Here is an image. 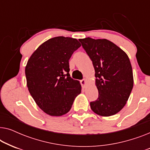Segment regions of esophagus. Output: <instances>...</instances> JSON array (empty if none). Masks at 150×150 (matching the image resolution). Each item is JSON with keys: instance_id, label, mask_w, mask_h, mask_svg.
Segmentation results:
<instances>
[{"instance_id": "obj_1", "label": "esophagus", "mask_w": 150, "mask_h": 150, "mask_svg": "<svg viewBox=\"0 0 150 150\" xmlns=\"http://www.w3.org/2000/svg\"><path fill=\"white\" fill-rule=\"evenodd\" d=\"M81 83L82 87L85 88L86 84H87V80H86V79H83V80H82V81H81Z\"/></svg>"}]
</instances>
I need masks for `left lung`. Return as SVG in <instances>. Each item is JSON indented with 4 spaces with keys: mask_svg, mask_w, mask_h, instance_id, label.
Segmentation results:
<instances>
[{
    "mask_svg": "<svg viewBox=\"0 0 150 150\" xmlns=\"http://www.w3.org/2000/svg\"><path fill=\"white\" fill-rule=\"evenodd\" d=\"M91 59L95 69L98 98L90 102L91 110L102 117L114 115L126 105L134 79L128 55L106 39L79 40Z\"/></svg>",
    "mask_w": 150,
    "mask_h": 150,
    "instance_id": "8db88e82",
    "label": "left lung"
}]
</instances>
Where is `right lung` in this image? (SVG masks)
Masks as SVG:
<instances>
[{
	"label": "right lung",
	"mask_w": 150,
	"mask_h": 150,
	"mask_svg": "<svg viewBox=\"0 0 150 150\" xmlns=\"http://www.w3.org/2000/svg\"><path fill=\"white\" fill-rule=\"evenodd\" d=\"M81 46L76 39L56 37L41 44L28 59L25 67L28 89L47 115L59 117L67 113L81 93L80 82L69 74V59Z\"/></svg>",
	"instance_id": "add662e5"
}]
</instances>
